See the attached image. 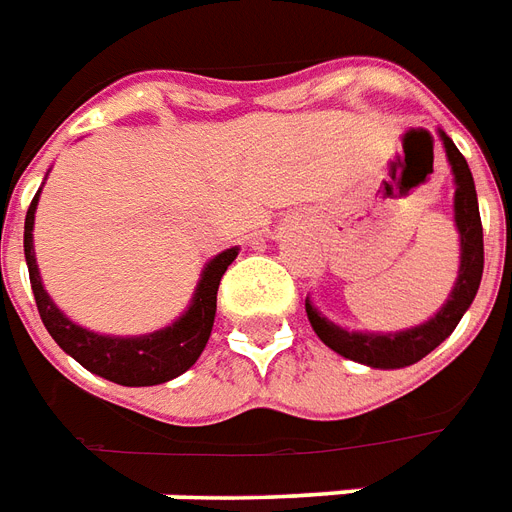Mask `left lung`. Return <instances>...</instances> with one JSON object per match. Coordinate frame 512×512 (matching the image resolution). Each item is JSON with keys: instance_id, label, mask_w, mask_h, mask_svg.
Masks as SVG:
<instances>
[{"instance_id": "8db88e82", "label": "left lung", "mask_w": 512, "mask_h": 512, "mask_svg": "<svg viewBox=\"0 0 512 512\" xmlns=\"http://www.w3.org/2000/svg\"><path fill=\"white\" fill-rule=\"evenodd\" d=\"M446 146V156L452 164L454 183V220H457V231H460V276L452 289V297L446 305L436 313V319L428 324L396 332V335H364V332H345L327 321L308 300H305V313L311 321L313 332L321 337L324 345L340 353V356L358 361V364L374 366V369H401V366L417 364L425 358L430 350H436L446 337L452 335L454 327L460 324L465 311L473 303L478 292L481 276H484V228H481V212H478L476 199V183L470 175V167L465 156L457 151L452 138H446L441 132Z\"/></svg>"}]
</instances>
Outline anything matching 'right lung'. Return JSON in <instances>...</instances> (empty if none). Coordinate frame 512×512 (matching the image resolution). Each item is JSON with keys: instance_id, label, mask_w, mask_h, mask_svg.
Instances as JSON below:
<instances>
[{"instance_id": "add662e5", "label": "right lung", "mask_w": 512, "mask_h": 512, "mask_svg": "<svg viewBox=\"0 0 512 512\" xmlns=\"http://www.w3.org/2000/svg\"><path fill=\"white\" fill-rule=\"evenodd\" d=\"M36 201H39V193L26 212L23 252H26L28 279H31V289H34L36 308H39L42 324L47 327L52 340L58 342L68 356L76 358L84 369H90L92 374H100L116 385H127V388L159 385V382L172 380L177 374H183L185 369H191L207 345L212 324H215L220 279L228 271V265L236 260L239 249H225L215 260H209V265L201 273L191 308L172 327L143 337L95 335L74 321H68L44 292L34 260V233H31L34 231Z\"/></svg>"}]
</instances>
